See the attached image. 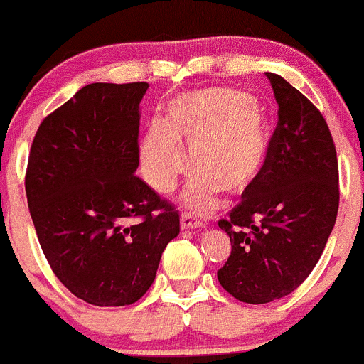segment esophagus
Wrapping results in <instances>:
<instances>
[{
    "label": "esophagus",
    "instance_id": "esophagus-1",
    "mask_svg": "<svg viewBox=\"0 0 364 364\" xmlns=\"http://www.w3.org/2000/svg\"><path fill=\"white\" fill-rule=\"evenodd\" d=\"M201 220L196 219L194 215L191 213H182L181 215V228L182 230H194V228H200L201 226Z\"/></svg>",
    "mask_w": 364,
    "mask_h": 364
}]
</instances>
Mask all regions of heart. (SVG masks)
I'll return each instance as SVG.
<instances>
[{"label":"heart","instance_id":"obj_1","mask_svg":"<svg viewBox=\"0 0 364 364\" xmlns=\"http://www.w3.org/2000/svg\"><path fill=\"white\" fill-rule=\"evenodd\" d=\"M189 145L193 181L186 203L196 212L212 207L217 189L245 191L263 171L269 145L268 117L261 103L237 89H201L175 96L164 124H152L141 141V168L159 193L186 171L181 145Z\"/></svg>","mask_w":364,"mask_h":364}]
</instances>
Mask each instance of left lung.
<instances>
[{
    "label": "left lung",
    "mask_w": 364,
    "mask_h": 364,
    "mask_svg": "<svg viewBox=\"0 0 364 364\" xmlns=\"http://www.w3.org/2000/svg\"><path fill=\"white\" fill-rule=\"evenodd\" d=\"M279 105L263 171L220 219L231 254L217 272L220 286L243 303L293 293L319 261L340 203L338 159L316 105L277 73H266Z\"/></svg>",
    "instance_id": "8db88e82"
}]
</instances>
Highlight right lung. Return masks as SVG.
I'll return each instance as SVG.
<instances>
[{"instance_id":"right-lung-1","label":"right lung","mask_w":364,"mask_h":364,"mask_svg":"<svg viewBox=\"0 0 364 364\" xmlns=\"http://www.w3.org/2000/svg\"><path fill=\"white\" fill-rule=\"evenodd\" d=\"M147 82L89 84L43 119L26 170L36 237L63 286L96 306L138 301L181 217L140 177Z\"/></svg>"}]
</instances>
